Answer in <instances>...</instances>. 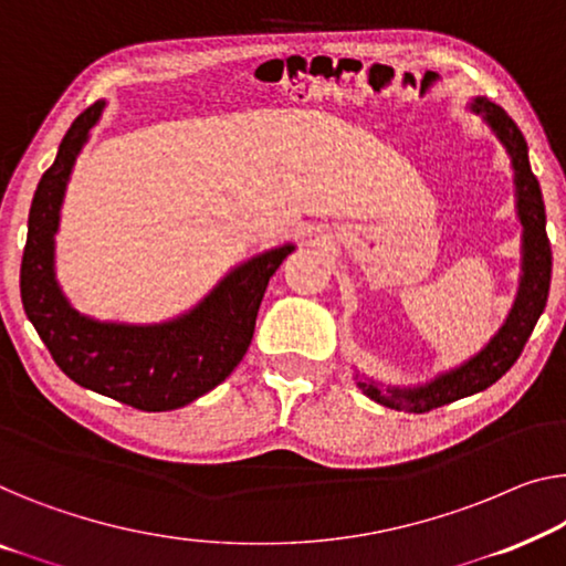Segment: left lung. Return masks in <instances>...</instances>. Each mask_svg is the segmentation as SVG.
<instances>
[{
    "mask_svg": "<svg viewBox=\"0 0 566 566\" xmlns=\"http://www.w3.org/2000/svg\"><path fill=\"white\" fill-rule=\"evenodd\" d=\"M468 112L483 119L495 139L501 142L505 155H509L513 170V196H516V218L521 223V274L516 300L505 315L503 325L495 335L462 364L440 370L434 378L417 386H394L381 384L376 378L360 374L356 368L358 389L368 399L396 411H421L444 407V403L465 399L478 391H485L499 378L516 364L526 340L534 333V325L542 317L549 297L552 282V247L546 239V213L544 198L538 180L531 172L528 147L524 134L501 106L485 96L470 98Z\"/></svg>",
    "mask_w": 566,
    "mask_h": 566,
    "instance_id": "8db88e82",
    "label": "left lung"
}]
</instances>
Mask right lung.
<instances>
[{"mask_svg":"<svg viewBox=\"0 0 566 566\" xmlns=\"http://www.w3.org/2000/svg\"><path fill=\"white\" fill-rule=\"evenodd\" d=\"M106 112L101 98L71 124L55 163L40 177L28 218L20 292L30 323L67 378L142 411H170L231 376L254 337L269 276L292 254L280 243L229 269L206 297L163 323H119L83 315L55 272V235L75 159Z\"/></svg>","mask_w":566,"mask_h":566,"instance_id":"obj_1","label":"right lung"}]
</instances>
